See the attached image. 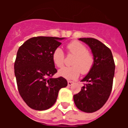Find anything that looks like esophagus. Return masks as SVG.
<instances>
[{
  "mask_svg": "<svg viewBox=\"0 0 128 128\" xmlns=\"http://www.w3.org/2000/svg\"><path fill=\"white\" fill-rule=\"evenodd\" d=\"M74 83V81H68V85L71 86L72 84Z\"/></svg>",
  "mask_w": 128,
  "mask_h": 128,
  "instance_id": "34e87169",
  "label": "esophagus"
}]
</instances>
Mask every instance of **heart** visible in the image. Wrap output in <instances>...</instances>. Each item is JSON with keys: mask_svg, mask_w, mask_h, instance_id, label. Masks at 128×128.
<instances>
[{"mask_svg": "<svg viewBox=\"0 0 128 128\" xmlns=\"http://www.w3.org/2000/svg\"><path fill=\"white\" fill-rule=\"evenodd\" d=\"M68 52L75 55L72 62V66L64 67L59 70L60 76L66 80H74L80 76V73L86 74L88 73L94 64V57L93 54L89 52L87 48L82 43L78 41L70 42L66 46ZM52 59L56 66L63 67L65 62V54L60 47L53 51Z\"/></svg>", "mask_w": 128, "mask_h": 128, "instance_id": "1", "label": "heart"}]
</instances>
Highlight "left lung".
Instances as JSON below:
<instances>
[{"label": "left lung", "mask_w": 128, "mask_h": 128, "mask_svg": "<svg viewBox=\"0 0 128 128\" xmlns=\"http://www.w3.org/2000/svg\"><path fill=\"white\" fill-rule=\"evenodd\" d=\"M87 44L94 57V64L81 81L86 84L74 96L77 108L86 113H93L103 106L110 97L113 86L115 63L111 50L98 40L81 38Z\"/></svg>", "instance_id": "8db88e82"}]
</instances>
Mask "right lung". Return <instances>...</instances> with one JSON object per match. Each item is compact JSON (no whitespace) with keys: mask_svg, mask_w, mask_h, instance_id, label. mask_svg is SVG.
I'll list each match as a JSON object with an SVG mask.
<instances>
[{"mask_svg":"<svg viewBox=\"0 0 128 128\" xmlns=\"http://www.w3.org/2000/svg\"><path fill=\"white\" fill-rule=\"evenodd\" d=\"M64 38L33 37L19 47L14 62V75L19 94L28 106L46 110L56 102L59 90L67 86L63 77L52 78L57 72L52 54Z\"/></svg>","mask_w":128,"mask_h":128,"instance_id":"obj_1","label":"right lung"}]
</instances>
